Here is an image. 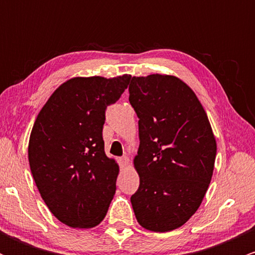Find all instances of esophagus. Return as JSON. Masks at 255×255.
<instances>
[{
  "mask_svg": "<svg viewBox=\"0 0 255 255\" xmlns=\"http://www.w3.org/2000/svg\"><path fill=\"white\" fill-rule=\"evenodd\" d=\"M119 163H120V166H121V168H125V166H127L128 164H129V158L126 157V156L119 158Z\"/></svg>",
  "mask_w": 255,
  "mask_h": 255,
  "instance_id": "esophagus-1",
  "label": "esophagus"
}]
</instances>
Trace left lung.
<instances>
[{
  "label": "left lung",
  "mask_w": 255,
  "mask_h": 255,
  "mask_svg": "<svg viewBox=\"0 0 255 255\" xmlns=\"http://www.w3.org/2000/svg\"><path fill=\"white\" fill-rule=\"evenodd\" d=\"M129 103L139 119L134 166L140 177L130 197L145 229H177L194 215L211 182L216 145L211 125L191 87L172 75L133 77Z\"/></svg>",
  "instance_id": "8db88e82"
}]
</instances>
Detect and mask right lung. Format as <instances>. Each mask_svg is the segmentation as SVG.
Returning a JSON list of instances; mask_svg holds the SVG:
<instances>
[{
  "mask_svg": "<svg viewBox=\"0 0 255 255\" xmlns=\"http://www.w3.org/2000/svg\"><path fill=\"white\" fill-rule=\"evenodd\" d=\"M130 78H73L38 114L28 142L32 176L52 215L68 227L93 228L107 215L119 165L104 152L105 110Z\"/></svg>",
  "mask_w": 255,
  "mask_h": 255,
  "instance_id": "obj_1",
  "label": "right lung"
}]
</instances>
